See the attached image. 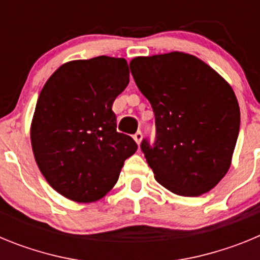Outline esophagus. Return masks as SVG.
I'll return each mask as SVG.
<instances>
[{
	"label": "esophagus",
	"mask_w": 260,
	"mask_h": 260,
	"mask_svg": "<svg viewBox=\"0 0 260 260\" xmlns=\"http://www.w3.org/2000/svg\"><path fill=\"white\" fill-rule=\"evenodd\" d=\"M133 138H134V141L137 142L138 144H141V142H142V138H143V135H142V132H141V130H139V132H137V133H135V134H134V137H133Z\"/></svg>",
	"instance_id": "esophagus-1"
}]
</instances>
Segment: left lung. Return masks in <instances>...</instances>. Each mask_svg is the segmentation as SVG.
Returning <instances> with one entry per match:
<instances>
[{
    "label": "left lung",
    "mask_w": 260,
    "mask_h": 260,
    "mask_svg": "<svg viewBox=\"0 0 260 260\" xmlns=\"http://www.w3.org/2000/svg\"><path fill=\"white\" fill-rule=\"evenodd\" d=\"M130 70L155 113V143L141 148L156 181L182 197L210 191L229 171L240 132L232 87L182 52L135 57Z\"/></svg>",
    "instance_id": "1"
}]
</instances>
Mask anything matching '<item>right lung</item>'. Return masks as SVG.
<instances>
[{
  "label": "right lung",
  "mask_w": 260,
  "mask_h": 260,
  "mask_svg": "<svg viewBox=\"0 0 260 260\" xmlns=\"http://www.w3.org/2000/svg\"><path fill=\"white\" fill-rule=\"evenodd\" d=\"M125 58L100 56L59 66L44 84L31 123L39 169L70 201L91 203L116 185L138 146L117 132L112 105L128 84Z\"/></svg>",
  "instance_id": "1"
}]
</instances>
